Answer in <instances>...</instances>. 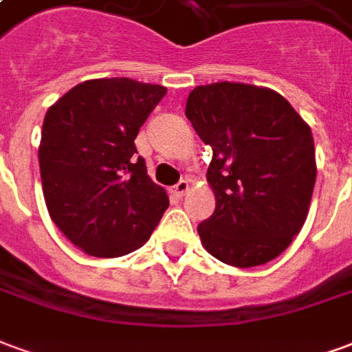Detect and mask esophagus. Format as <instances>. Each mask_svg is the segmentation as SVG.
<instances>
[{"mask_svg": "<svg viewBox=\"0 0 352 352\" xmlns=\"http://www.w3.org/2000/svg\"><path fill=\"white\" fill-rule=\"evenodd\" d=\"M190 190V184H188V181H181V183H177L175 186H173V194L175 196H179V198H183L186 192Z\"/></svg>", "mask_w": 352, "mask_h": 352, "instance_id": "1", "label": "esophagus"}]
</instances>
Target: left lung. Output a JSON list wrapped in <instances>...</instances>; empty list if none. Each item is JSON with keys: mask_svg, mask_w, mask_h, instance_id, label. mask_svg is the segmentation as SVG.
<instances>
[{"mask_svg": "<svg viewBox=\"0 0 352 352\" xmlns=\"http://www.w3.org/2000/svg\"><path fill=\"white\" fill-rule=\"evenodd\" d=\"M184 115L213 146L207 183L213 214L198 226L209 254L234 267L277 258L300 234L317 179L309 124L272 88L196 87Z\"/></svg>", "mask_w": 352, "mask_h": 352, "instance_id": "obj_1", "label": "left lung"}]
</instances>
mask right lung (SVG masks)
Returning a JSON list of instances; mask_svg holds the SVG:
<instances>
[{"label": "right lung", "mask_w": 352, "mask_h": 352, "mask_svg": "<svg viewBox=\"0 0 352 352\" xmlns=\"http://www.w3.org/2000/svg\"><path fill=\"white\" fill-rule=\"evenodd\" d=\"M168 88L128 77L90 79L50 105L39 169L52 222L96 258H116L148 241L168 209L146 175L135 138Z\"/></svg>", "instance_id": "add662e5"}]
</instances>
